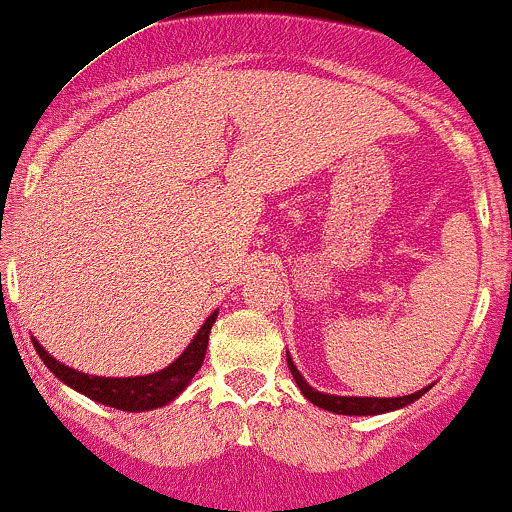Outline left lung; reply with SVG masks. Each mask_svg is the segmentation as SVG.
Listing matches in <instances>:
<instances>
[{
	"instance_id": "left-lung-1",
	"label": "left lung",
	"mask_w": 512,
	"mask_h": 512,
	"mask_svg": "<svg viewBox=\"0 0 512 512\" xmlns=\"http://www.w3.org/2000/svg\"><path fill=\"white\" fill-rule=\"evenodd\" d=\"M288 368L290 373H293L298 388L302 390V395H305L310 403H315L317 408L337 412V415H381V412L398 410V408H405V405L415 403L420 395H425L427 390H430V386H427L412 395H403V398H344V395H327L307 386L305 378L300 376V371L295 368L293 361H290V356H288Z\"/></svg>"
}]
</instances>
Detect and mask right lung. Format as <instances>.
<instances>
[{
	"mask_svg": "<svg viewBox=\"0 0 512 512\" xmlns=\"http://www.w3.org/2000/svg\"><path fill=\"white\" fill-rule=\"evenodd\" d=\"M214 320H217V312H212V315L207 317V322L202 324L200 332H197L195 339L188 344V349H185L183 354H180V359H175L168 368H163V371L158 373H148V376H136V378L87 376V373L75 371V368H68L65 364H60V361L53 359V356L48 354L36 339H34V346L43 364L51 368L60 381L68 383L70 388L80 390L82 395H87V398L97 400V403L102 405H109V408L141 412V410L161 408V405L170 403L175 395L183 393V388L188 386L190 378L200 371Z\"/></svg>",
	"mask_w": 512,
	"mask_h": 512,
	"instance_id": "right-lung-1",
	"label": "right lung"
}]
</instances>
